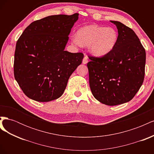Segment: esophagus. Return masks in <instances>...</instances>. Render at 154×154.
I'll list each match as a JSON object with an SVG mask.
<instances>
[{
	"label": "esophagus",
	"mask_w": 154,
	"mask_h": 154,
	"mask_svg": "<svg viewBox=\"0 0 154 154\" xmlns=\"http://www.w3.org/2000/svg\"><path fill=\"white\" fill-rule=\"evenodd\" d=\"M82 63H83V64H87V63H88V57H87V56L85 55V57L83 58V59Z\"/></svg>",
	"instance_id": "1"
}]
</instances>
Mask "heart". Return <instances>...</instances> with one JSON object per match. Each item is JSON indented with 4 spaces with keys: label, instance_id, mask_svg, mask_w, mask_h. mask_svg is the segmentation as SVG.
<instances>
[{
    "label": "heart",
    "instance_id": "obj_1",
    "mask_svg": "<svg viewBox=\"0 0 154 154\" xmlns=\"http://www.w3.org/2000/svg\"><path fill=\"white\" fill-rule=\"evenodd\" d=\"M118 34L112 27L90 25L82 27L72 42L76 45L88 46L90 52L96 57H103L114 49Z\"/></svg>",
    "mask_w": 154,
    "mask_h": 154
}]
</instances>
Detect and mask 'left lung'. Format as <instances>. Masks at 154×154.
<instances>
[{
	"mask_svg": "<svg viewBox=\"0 0 154 154\" xmlns=\"http://www.w3.org/2000/svg\"><path fill=\"white\" fill-rule=\"evenodd\" d=\"M110 22L117 27V44L103 57H88L87 67L93 96L101 103L114 106L130 101L141 87L146 52L132 29L120 22Z\"/></svg>",
	"mask_w": 154,
	"mask_h": 154,
	"instance_id": "left-lung-1",
	"label": "left lung"
}]
</instances>
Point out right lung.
<instances>
[{
	"instance_id": "add662e5",
	"label": "right lung",
	"mask_w": 154,
	"mask_h": 154,
	"mask_svg": "<svg viewBox=\"0 0 154 154\" xmlns=\"http://www.w3.org/2000/svg\"><path fill=\"white\" fill-rule=\"evenodd\" d=\"M78 15H51L36 20L17 40L14 76L29 98L39 102L59 98L82 63L83 53L65 51Z\"/></svg>"
}]
</instances>
